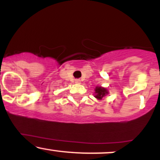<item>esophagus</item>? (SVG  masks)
<instances>
[{
  "label": "esophagus",
  "mask_w": 160,
  "mask_h": 160,
  "mask_svg": "<svg viewBox=\"0 0 160 160\" xmlns=\"http://www.w3.org/2000/svg\"><path fill=\"white\" fill-rule=\"evenodd\" d=\"M80 82H81V80H80V79H76V80H75V82H76V83H80Z\"/></svg>",
  "instance_id": "34e87169"
}]
</instances>
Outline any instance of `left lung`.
<instances>
[{"mask_svg":"<svg viewBox=\"0 0 160 160\" xmlns=\"http://www.w3.org/2000/svg\"><path fill=\"white\" fill-rule=\"evenodd\" d=\"M108 91L106 90V89L104 88L100 87V86H98V87L95 88V98L98 99H102L106 94H108Z\"/></svg>","mask_w":160,"mask_h":160,"instance_id":"obj_1","label":"left lung"}]
</instances>
